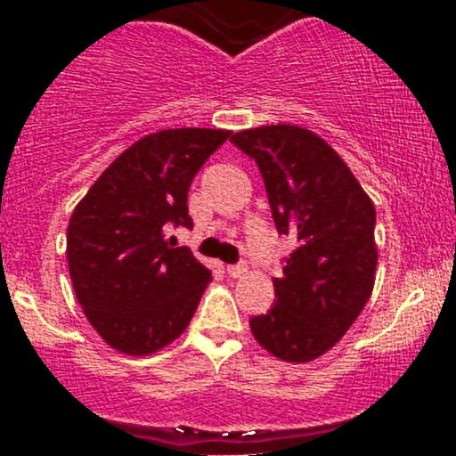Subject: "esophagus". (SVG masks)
Listing matches in <instances>:
<instances>
[{
  "mask_svg": "<svg viewBox=\"0 0 456 456\" xmlns=\"http://www.w3.org/2000/svg\"><path fill=\"white\" fill-rule=\"evenodd\" d=\"M246 272H248V265H246L244 261H242V264L229 265V268H227V274L232 276V279H244Z\"/></svg>",
  "mask_w": 456,
  "mask_h": 456,
  "instance_id": "34e87169",
  "label": "esophagus"
}]
</instances>
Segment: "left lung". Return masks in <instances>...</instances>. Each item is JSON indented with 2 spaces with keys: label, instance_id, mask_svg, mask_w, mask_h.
Wrapping results in <instances>:
<instances>
[{
  "label": "left lung",
  "instance_id": "1",
  "mask_svg": "<svg viewBox=\"0 0 456 456\" xmlns=\"http://www.w3.org/2000/svg\"><path fill=\"white\" fill-rule=\"evenodd\" d=\"M255 159L279 233L296 250L274 282V306L250 319L253 337L285 362H311L358 319L375 285V206L313 130L272 124L232 137Z\"/></svg>",
  "mask_w": 456,
  "mask_h": 456
}]
</instances>
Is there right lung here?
Returning <instances> with one entry per match:
<instances>
[{
	"instance_id": "add662e5",
	"label": "right lung",
	"mask_w": 456,
	"mask_h": 456,
	"mask_svg": "<svg viewBox=\"0 0 456 456\" xmlns=\"http://www.w3.org/2000/svg\"><path fill=\"white\" fill-rule=\"evenodd\" d=\"M229 130L169 128L139 139L78 201L66 257L87 322L118 352L150 355L184 332L212 272L167 240L192 227L188 188Z\"/></svg>"
}]
</instances>
